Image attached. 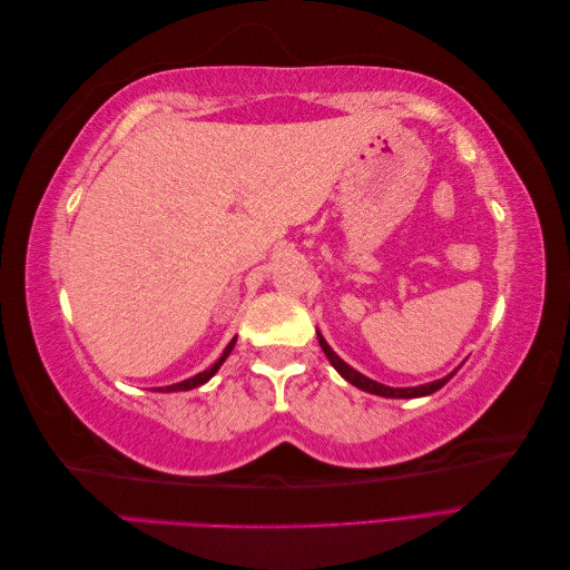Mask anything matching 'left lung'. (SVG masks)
<instances>
[{
	"label": "left lung",
	"mask_w": 570,
	"mask_h": 570,
	"mask_svg": "<svg viewBox=\"0 0 570 570\" xmlns=\"http://www.w3.org/2000/svg\"><path fill=\"white\" fill-rule=\"evenodd\" d=\"M318 344H321V350L325 352L327 361H331V364L335 366V371L344 377V381L352 383V385H354V387H358V390L371 392V394L392 396V400H411V396H425V394H433V392H438L442 385L450 383V377L454 375V373H450L446 377H442V381L428 383V385H419V387H387V385H381V383L371 381V377H366V375H361V373H358V371H354L350 364H344V361H342V358L331 350V344H327V342L323 340V335H321V333H318Z\"/></svg>",
	"instance_id": "8db88e82"
}]
</instances>
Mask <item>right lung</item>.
<instances>
[{"label":"right lung","mask_w":570,"mask_h":570,"mask_svg":"<svg viewBox=\"0 0 570 570\" xmlns=\"http://www.w3.org/2000/svg\"><path fill=\"white\" fill-rule=\"evenodd\" d=\"M235 340H237V337H233V340L228 342V347L223 350L220 358L216 361V364H214L212 368H206V371H202V373H197V375H193V377H187V381H183V383L168 385V387H159V392H183V390H193V387H199V385H204L206 381H209V377H214V373L220 368L223 361H226V358L230 356V352H233V347H235Z\"/></svg>","instance_id":"1"}]
</instances>
